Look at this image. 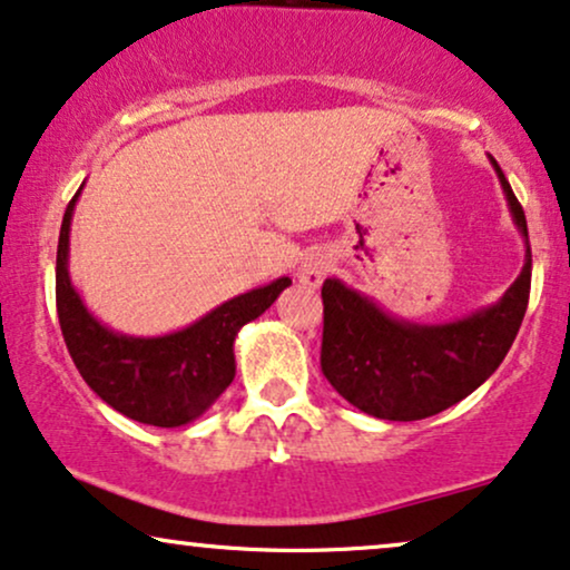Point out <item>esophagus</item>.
Returning <instances> with one entry per match:
<instances>
[{"label":"esophagus","instance_id":"1","mask_svg":"<svg viewBox=\"0 0 570 570\" xmlns=\"http://www.w3.org/2000/svg\"><path fill=\"white\" fill-rule=\"evenodd\" d=\"M326 273H328L326 257L309 255V257H305V263L299 265L297 278H299V284H305V286H309V289H315V286H321V281L326 278Z\"/></svg>","mask_w":570,"mask_h":570}]
</instances>
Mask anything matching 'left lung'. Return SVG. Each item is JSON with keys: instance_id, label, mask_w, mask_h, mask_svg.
I'll use <instances>...</instances> for the list:
<instances>
[{"instance_id": "obj_1", "label": "left lung", "mask_w": 570, "mask_h": 570, "mask_svg": "<svg viewBox=\"0 0 570 570\" xmlns=\"http://www.w3.org/2000/svg\"><path fill=\"white\" fill-rule=\"evenodd\" d=\"M492 165L525 239L521 276L497 305L455 323L421 326L392 318L338 278L323 281L321 371L363 413L384 421L436 415L484 384L505 360L529 305L531 247L521 202L494 157Z\"/></svg>"}]
</instances>
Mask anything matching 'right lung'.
<instances>
[{
	"mask_svg": "<svg viewBox=\"0 0 570 570\" xmlns=\"http://www.w3.org/2000/svg\"><path fill=\"white\" fill-rule=\"evenodd\" d=\"M81 189L65 207L57 242V318L78 373L107 405L147 426L176 429L194 421L234 381V338L261 318L292 278H276L223 302L205 318L165 336H126L86 309L68 276L70 218Z\"/></svg>",
	"mask_w": 570,
	"mask_h": 570,
	"instance_id": "obj_1",
	"label": "right lung"
}]
</instances>
